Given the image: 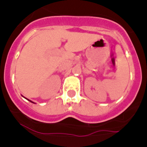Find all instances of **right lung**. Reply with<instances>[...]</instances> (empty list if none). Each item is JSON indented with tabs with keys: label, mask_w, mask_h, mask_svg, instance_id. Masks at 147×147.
<instances>
[{
	"label": "right lung",
	"mask_w": 147,
	"mask_h": 147,
	"mask_svg": "<svg viewBox=\"0 0 147 147\" xmlns=\"http://www.w3.org/2000/svg\"><path fill=\"white\" fill-rule=\"evenodd\" d=\"M26 99H27V100H28V101H29V102H32V103H34V102H32V101H31V100L28 99V98H26Z\"/></svg>",
	"instance_id": "obj_1"
}]
</instances>
